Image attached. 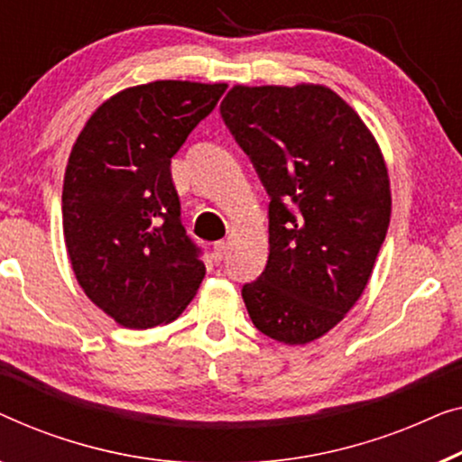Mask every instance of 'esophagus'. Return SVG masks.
Segmentation results:
<instances>
[{
    "label": "esophagus",
    "mask_w": 462,
    "mask_h": 462,
    "mask_svg": "<svg viewBox=\"0 0 462 462\" xmlns=\"http://www.w3.org/2000/svg\"><path fill=\"white\" fill-rule=\"evenodd\" d=\"M226 251H228V243H226V240H219V243L213 245V251H211L213 262H216V263L222 262L224 255H226Z\"/></svg>",
    "instance_id": "esophagus-1"
}]
</instances>
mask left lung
Returning <instances> with one entry per match:
<instances>
[{"mask_svg": "<svg viewBox=\"0 0 462 462\" xmlns=\"http://www.w3.org/2000/svg\"><path fill=\"white\" fill-rule=\"evenodd\" d=\"M270 194V255L245 284L253 324L305 346L339 324L373 274L392 217L379 142L327 86H234L219 104Z\"/></svg>", "mask_w": 462, "mask_h": 462, "instance_id": "1", "label": "left lung"}]
</instances>
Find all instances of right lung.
Instances as JSON below:
<instances>
[{"label":"right lung","mask_w":462,"mask_h":462,"mask_svg":"<svg viewBox=\"0 0 462 462\" xmlns=\"http://www.w3.org/2000/svg\"><path fill=\"white\" fill-rule=\"evenodd\" d=\"M226 83L159 79L94 110L62 186L64 245L89 301L125 328L178 318L205 278L180 222L171 157L216 108Z\"/></svg>","instance_id":"add662e5"}]
</instances>
